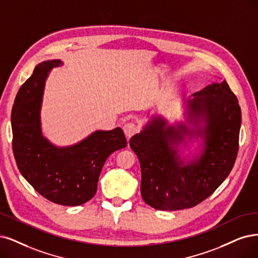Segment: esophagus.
<instances>
[{
    "label": "esophagus",
    "mask_w": 258,
    "mask_h": 258,
    "mask_svg": "<svg viewBox=\"0 0 258 258\" xmlns=\"http://www.w3.org/2000/svg\"><path fill=\"white\" fill-rule=\"evenodd\" d=\"M137 130H138V127L136 126V124H134V123H126V124H124V126H123L124 134H125L127 140H128L133 135L135 134V133L137 132Z\"/></svg>",
    "instance_id": "esophagus-1"
}]
</instances>
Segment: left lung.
<instances>
[{
	"label": "left lung",
	"mask_w": 258,
	"mask_h": 258,
	"mask_svg": "<svg viewBox=\"0 0 258 258\" xmlns=\"http://www.w3.org/2000/svg\"><path fill=\"white\" fill-rule=\"evenodd\" d=\"M182 108L183 119L173 123L153 113L130 140L141 167L142 199L159 211L204 201L230 174L238 153L241 110L225 80L184 99Z\"/></svg>",
	"instance_id": "left-lung-1"
}]
</instances>
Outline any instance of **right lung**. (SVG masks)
<instances>
[{"mask_svg":"<svg viewBox=\"0 0 258 258\" xmlns=\"http://www.w3.org/2000/svg\"><path fill=\"white\" fill-rule=\"evenodd\" d=\"M60 59L38 63L18 91L13 112V150L17 166L37 192L64 206L86 203L95 195L107 157L126 147L120 127L95 131L71 146L58 147L42 132L41 107L45 81Z\"/></svg>","mask_w":258,"mask_h":258,"instance_id":"add662e5","label":"right lung"}]
</instances>
